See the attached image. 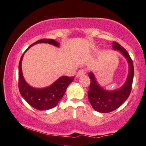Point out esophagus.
I'll return each mask as SVG.
<instances>
[{
	"label": "esophagus",
	"mask_w": 146,
	"mask_h": 146,
	"mask_svg": "<svg viewBox=\"0 0 146 146\" xmlns=\"http://www.w3.org/2000/svg\"><path fill=\"white\" fill-rule=\"evenodd\" d=\"M85 74H86V71H85V70L83 69H80L78 72H77V75H76V77H79L81 76V75H85Z\"/></svg>",
	"instance_id": "obj_1"
}]
</instances>
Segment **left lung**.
Wrapping results in <instances>:
<instances>
[{"instance_id": "obj_1", "label": "left lung", "mask_w": 146, "mask_h": 146, "mask_svg": "<svg viewBox=\"0 0 146 146\" xmlns=\"http://www.w3.org/2000/svg\"><path fill=\"white\" fill-rule=\"evenodd\" d=\"M113 49L117 50L127 59L129 65V73L127 80L123 86L113 91H108L100 86L97 82L92 72L89 73L91 84L88 91V98L93 108L100 113H109L115 110L127 100L131 93L133 83L134 69L133 61L125 48L119 43L113 42Z\"/></svg>"}]
</instances>
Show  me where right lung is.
<instances>
[{"label":"right lung","instance_id":"obj_1","mask_svg":"<svg viewBox=\"0 0 146 146\" xmlns=\"http://www.w3.org/2000/svg\"><path fill=\"white\" fill-rule=\"evenodd\" d=\"M37 43H48L56 46L60 45L59 42L55 40L43 38L29 46L25 52L31 46ZM24 54L21 56L19 65V89L21 95L31 106L36 110H48L55 108L63 98L66 89L73 81L74 77H61L53 84L44 88H35L31 87L25 81L23 75L21 65Z\"/></svg>","mask_w":146,"mask_h":146}]
</instances>
